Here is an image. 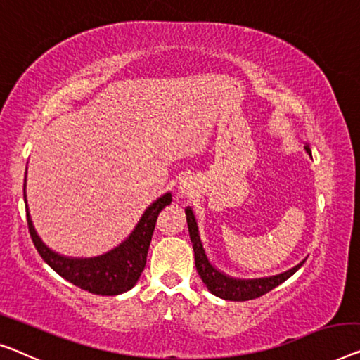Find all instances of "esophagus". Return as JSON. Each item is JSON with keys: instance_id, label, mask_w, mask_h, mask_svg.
Segmentation results:
<instances>
[{"instance_id": "obj_1", "label": "esophagus", "mask_w": 360, "mask_h": 360, "mask_svg": "<svg viewBox=\"0 0 360 360\" xmlns=\"http://www.w3.org/2000/svg\"><path fill=\"white\" fill-rule=\"evenodd\" d=\"M197 192V184L194 179H184L179 182L178 186V195L179 197H192Z\"/></svg>"}]
</instances>
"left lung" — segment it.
I'll return each instance as SVG.
<instances>
[{"label":"left lung","instance_id":"left-lung-1","mask_svg":"<svg viewBox=\"0 0 360 360\" xmlns=\"http://www.w3.org/2000/svg\"><path fill=\"white\" fill-rule=\"evenodd\" d=\"M305 152L312 155L310 152L309 143H305ZM186 219L187 226H189V236L192 248H194V257H195V268L200 275L202 281L208 288V291L214 294L217 297H221L224 300H250L264 296L268 291H271L273 288L280 286L288 278H291L300 266L304 265L302 260L296 266H292L291 270L283 271L280 275L273 276H264V278H234L229 276L221 270H218L214 266L210 259H208L205 249H203V243L200 239V231H198L197 218L194 214V210L191 207H186Z\"/></svg>","mask_w":360,"mask_h":360}]
</instances>
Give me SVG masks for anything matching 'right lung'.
I'll use <instances>...</instances> for the list:
<instances>
[{"instance_id": "obj_1", "label": "right lung", "mask_w": 360, "mask_h": 360, "mask_svg": "<svg viewBox=\"0 0 360 360\" xmlns=\"http://www.w3.org/2000/svg\"><path fill=\"white\" fill-rule=\"evenodd\" d=\"M24 182L27 184V179ZM25 184L24 200L30 238L34 240L41 259L58 275L63 276L66 281L72 283L74 286L92 294H98V296H117V294L126 292L136 286L147 264V254L150 243H152L158 213L173 200L171 192H166V194L150 203L147 210L143 212L141 219L137 221L136 228L132 229V233L120 245H116L115 249L108 250L106 254L79 259V257H66L58 254L40 239V236L35 231L34 223H32L29 205H27Z\"/></svg>"}]
</instances>
